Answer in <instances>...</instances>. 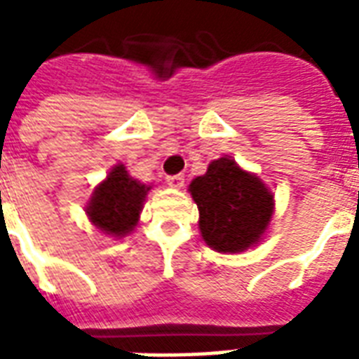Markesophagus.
Wrapping results in <instances>:
<instances>
[{
	"mask_svg": "<svg viewBox=\"0 0 359 359\" xmlns=\"http://www.w3.org/2000/svg\"><path fill=\"white\" fill-rule=\"evenodd\" d=\"M167 184L172 188H180L184 184V177L182 175H171V177H167Z\"/></svg>",
	"mask_w": 359,
	"mask_h": 359,
	"instance_id": "1",
	"label": "esophagus"
}]
</instances>
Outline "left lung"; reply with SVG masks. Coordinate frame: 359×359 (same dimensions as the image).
I'll use <instances>...</instances> for the list:
<instances>
[{"label": "left lung", "instance_id": "left-lung-1", "mask_svg": "<svg viewBox=\"0 0 359 359\" xmlns=\"http://www.w3.org/2000/svg\"><path fill=\"white\" fill-rule=\"evenodd\" d=\"M188 190L200 211L198 225L210 248L238 254L262 241L275 202L257 175L241 169L231 157H219Z\"/></svg>", "mask_w": 359, "mask_h": 359}]
</instances>
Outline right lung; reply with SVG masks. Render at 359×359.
Masks as SVG:
<instances>
[{
	"label": "right lung",
	"instance_id": "obj_1",
	"mask_svg": "<svg viewBox=\"0 0 359 359\" xmlns=\"http://www.w3.org/2000/svg\"><path fill=\"white\" fill-rule=\"evenodd\" d=\"M149 190L151 187L128 175L125 165H115L90 198L88 219L103 234L123 238L134 231Z\"/></svg>",
	"mask_w": 359,
	"mask_h": 359
}]
</instances>
